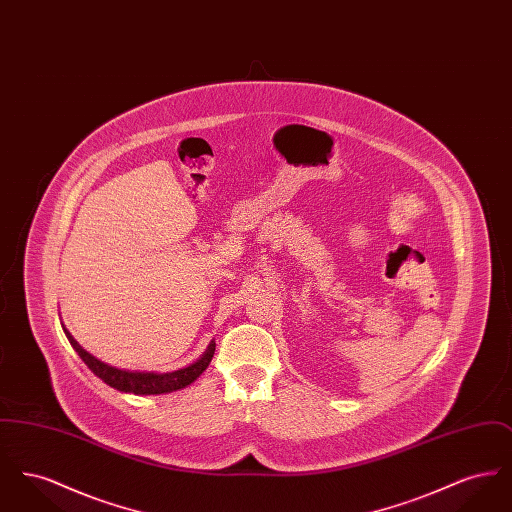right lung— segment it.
<instances>
[{"instance_id": "add662e5", "label": "right lung", "mask_w": 512, "mask_h": 512, "mask_svg": "<svg viewBox=\"0 0 512 512\" xmlns=\"http://www.w3.org/2000/svg\"><path fill=\"white\" fill-rule=\"evenodd\" d=\"M63 332L67 340L71 341L74 351L78 357L86 363V366L101 378L107 386L115 390L124 391V393H134V395H159V393H171V391L182 390L195 382L201 372L209 366L213 355H215V341L209 343L207 351L195 361L194 365L184 366L174 372H140V370H122L117 366L107 365L103 361L90 355L78 341L74 340L71 332L63 326Z\"/></svg>"}]
</instances>
